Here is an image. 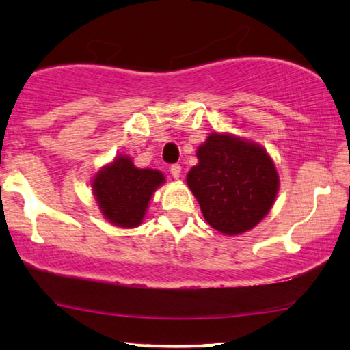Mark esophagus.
Returning a JSON list of instances; mask_svg holds the SVG:
<instances>
[{
  "label": "esophagus",
  "instance_id": "1",
  "mask_svg": "<svg viewBox=\"0 0 350 350\" xmlns=\"http://www.w3.org/2000/svg\"><path fill=\"white\" fill-rule=\"evenodd\" d=\"M170 174H172V176H174L175 180H178L180 176H181V167H180V164L170 165Z\"/></svg>",
  "mask_w": 350,
  "mask_h": 350
}]
</instances>
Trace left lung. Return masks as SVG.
I'll return each instance as SVG.
<instances>
[{
	"label": "left lung",
	"instance_id": "8db88e82",
	"mask_svg": "<svg viewBox=\"0 0 350 350\" xmlns=\"http://www.w3.org/2000/svg\"><path fill=\"white\" fill-rule=\"evenodd\" d=\"M186 183L205 221L224 236L250 231L269 213L280 178L265 148L229 132H212L199 145Z\"/></svg>",
	"mask_w": 350,
	"mask_h": 350
}]
</instances>
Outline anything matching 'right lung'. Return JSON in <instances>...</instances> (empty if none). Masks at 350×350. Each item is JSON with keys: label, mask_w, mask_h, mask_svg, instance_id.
I'll return each instance as SVG.
<instances>
[{"label": "right lung", "mask_w": 350, "mask_h": 350, "mask_svg": "<svg viewBox=\"0 0 350 350\" xmlns=\"http://www.w3.org/2000/svg\"><path fill=\"white\" fill-rule=\"evenodd\" d=\"M165 176L156 169H138L132 157L118 154L92 178L94 198L103 218L118 228H137L145 219L148 205Z\"/></svg>", "instance_id": "obj_1"}]
</instances>
